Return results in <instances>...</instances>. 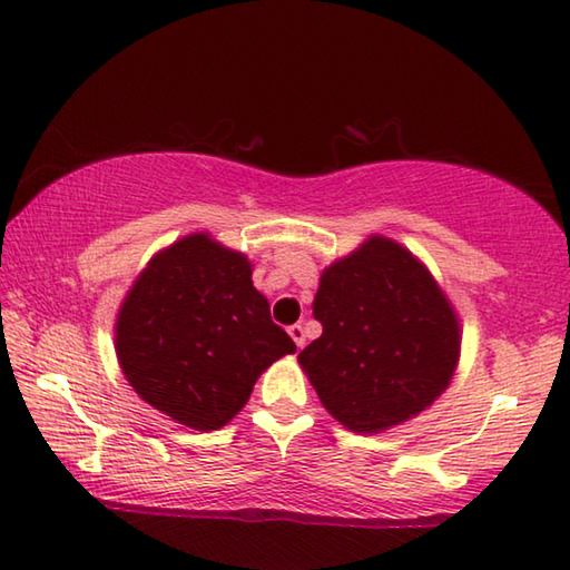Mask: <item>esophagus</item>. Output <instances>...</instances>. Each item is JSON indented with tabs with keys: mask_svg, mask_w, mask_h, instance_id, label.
Here are the masks:
<instances>
[{
	"mask_svg": "<svg viewBox=\"0 0 570 570\" xmlns=\"http://www.w3.org/2000/svg\"><path fill=\"white\" fill-rule=\"evenodd\" d=\"M288 336H292V340H294V344L298 346V350H302V346H304V342H306L304 326H302V324H292V326H288Z\"/></svg>",
	"mask_w": 570,
	"mask_h": 570,
	"instance_id": "obj_1",
	"label": "esophagus"
}]
</instances>
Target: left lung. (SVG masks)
Returning a JSON list of instances; mask_svg holds the SVG:
<instances>
[{
  "label": "left lung",
  "mask_w": 570,
  "mask_h": 570,
  "mask_svg": "<svg viewBox=\"0 0 570 570\" xmlns=\"http://www.w3.org/2000/svg\"><path fill=\"white\" fill-rule=\"evenodd\" d=\"M322 336L298 354L322 404L352 432H382L430 407L455 374L460 326L407 248L372 236L322 274Z\"/></svg>",
  "instance_id": "8db88e82"
}]
</instances>
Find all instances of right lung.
<instances>
[{
	"mask_svg": "<svg viewBox=\"0 0 570 570\" xmlns=\"http://www.w3.org/2000/svg\"><path fill=\"white\" fill-rule=\"evenodd\" d=\"M115 350L125 380L186 428H224L268 364L296 344L272 322L250 264L208 234L163 248L120 306Z\"/></svg>",
	"mask_w": 570,
	"mask_h": 570,
	"instance_id": "obj_1",
	"label": "right lung"
}]
</instances>
